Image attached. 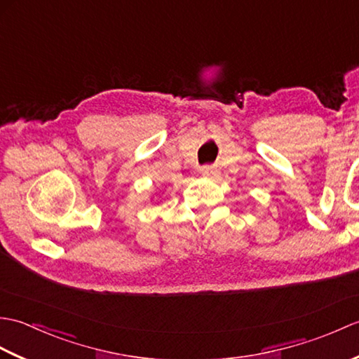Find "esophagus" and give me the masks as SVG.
<instances>
[{
	"instance_id": "esophagus-1",
	"label": "esophagus",
	"mask_w": 359,
	"mask_h": 359,
	"mask_svg": "<svg viewBox=\"0 0 359 359\" xmlns=\"http://www.w3.org/2000/svg\"><path fill=\"white\" fill-rule=\"evenodd\" d=\"M201 172H202V175H205V177H210V179H216V177H219V170L216 166H203L202 170H201Z\"/></svg>"
}]
</instances>
